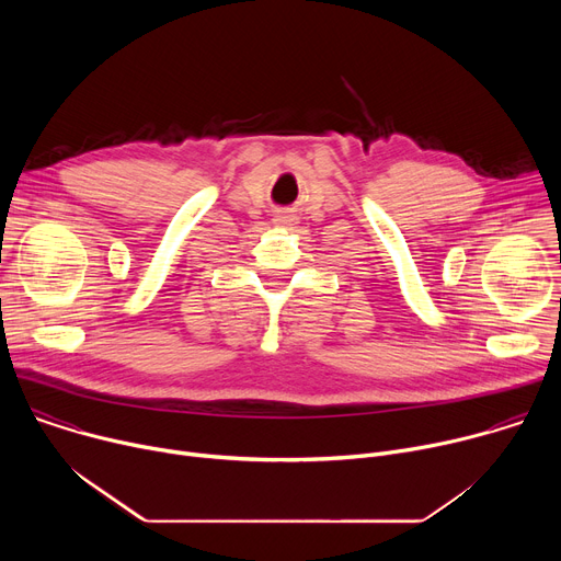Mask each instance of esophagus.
Wrapping results in <instances>:
<instances>
[{
  "label": "esophagus",
  "instance_id": "34e87169",
  "mask_svg": "<svg viewBox=\"0 0 561 561\" xmlns=\"http://www.w3.org/2000/svg\"><path fill=\"white\" fill-rule=\"evenodd\" d=\"M275 224H282V226H293L295 224V215L290 213H282L275 217Z\"/></svg>",
  "mask_w": 561,
  "mask_h": 561
}]
</instances>
